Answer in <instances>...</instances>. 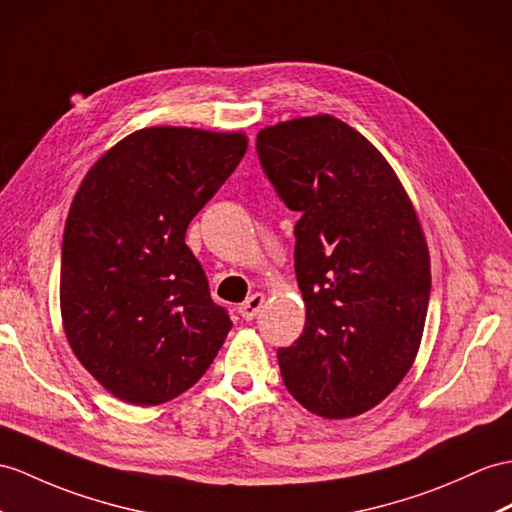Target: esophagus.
Instances as JSON below:
<instances>
[{
    "label": "esophagus",
    "instance_id": "1",
    "mask_svg": "<svg viewBox=\"0 0 512 512\" xmlns=\"http://www.w3.org/2000/svg\"><path fill=\"white\" fill-rule=\"evenodd\" d=\"M263 304H265V297L260 295V293H254L252 297H247L245 302L239 306V313H241V317L245 321H252L260 313V308H263Z\"/></svg>",
    "mask_w": 512,
    "mask_h": 512
}]
</instances>
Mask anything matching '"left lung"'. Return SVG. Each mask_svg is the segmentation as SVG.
I'll list each match as a JSON object with an SVG mask.
<instances>
[{
  "mask_svg": "<svg viewBox=\"0 0 512 512\" xmlns=\"http://www.w3.org/2000/svg\"><path fill=\"white\" fill-rule=\"evenodd\" d=\"M256 152L295 223L299 339L278 350L284 386L310 413L356 417L380 404L417 356L430 256L413 204L363 134L330 115L260 130Z\"/></svg>",
  "mask_w": 512,
  "mask_h": 512,
  "instance_id": "left-lung-1",
  "label": "left lung"
}]
</instances>
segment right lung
I'll return each mask as SVG.
<instances>
[{
  "label": "right lung",
  "instance_id": "1",
  "mask_svg": "<svg viewBox=\"0 0 512 512\" xmlns=\"http://www.w3.org/2000/svg\"><path fill=\"white\" fill-rule=\"evenodd\" d=\"M247 139L193 128L126 136L86 173L67 217L60 308L80 363L119 400L156 406L204 376L232 328L186 228Z\"/></svg>",
  "mask_w": 512,
  "mask_h": 512
}]
</instances>
